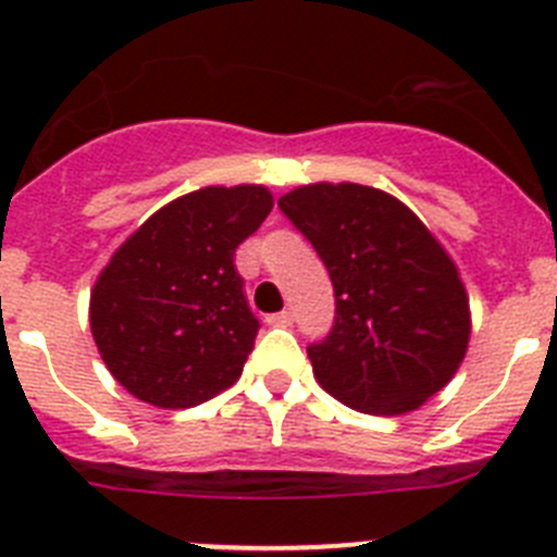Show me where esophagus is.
Segmentation results:
<instances>
[{
    "instance_id": "obj_1",
    "label": "esophagus",
    "mask_w": 557,
    "mask_h": 557,
    "mask_svg": "<svg viewBox=\"0 0 557 557\" xmlns=\"http://www.w3.org/2000/svg\"><path fill=\"white\" fill-rule=\"evenodd\" d=\"M293 321H295V314L289 312V309H282V312H275V314H270L268 318V323L270 326H293Z\"/></svg>"
}]
</instances>
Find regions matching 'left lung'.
Instances as JSON below:
<instances>
[{"label": "left lung", "mask_w": 557, "mask_h": 557, "mask_svg": "<svg viewBox=\"0 0 557 557\" xmlns=\"http://www.w3.org/2000/svg\"><path fill=\"white\" fill-rule=\"evenodd\" d=\"M278 209L334 287L332 332L307 348L323 391L368 416H405L449 385L469 348V295L430 228L359 184L298 186Z\"/></svg>", "instance_id": "left-lung-1"}]
</instances>
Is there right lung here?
I'll return each mask as SVG.
<instances>
[{
    "label": "right lung",
    "mask_w": 557,
    "mask_h": 557,
    "mask_svg": "<svg viewBox=\"0 0 557 557\" xmlns=\"http://www.w3.org/2000/svg\"><path fill=\"white\" fill-rule=\"evenodd\" d=\"M270 209L264 186H206L156 211L111 256L88 321L102 362L127 393L184 410L239 379L259 321L234 250Z\"/></svg>",
    "instance_id": "right-lung-1"
}]
</instances>
